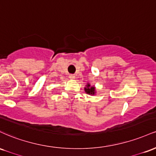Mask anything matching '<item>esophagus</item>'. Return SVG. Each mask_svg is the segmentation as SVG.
<instances>
[{"label": "esophagus", "instance_id": "esophagus-1", "mask_svg": "<svg viewBox=\"0 0 156 156\" xmlns=\"http://www.w3.org/2000/svg\"><path fill=\"white\" fill-rule=\"evenodd\" d=\"M69 79L73 80V79H75V78H76V76H75V75H73V74H71V75H69Z\"/></svg>", "mask_w": 156, "mask_h": 156}]
</instances>
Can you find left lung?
I'll return each mask as SVG.
<instances>
[{"label": "left lung", "mask_w": 156, "mask_h": 156, "mask_svg": "<svg viewBox=\"0 0 156 156\" xmlns=\"http://www.w3.org/2000/svg\"><path fill=\"white\" fill-rule=\"evenodd\" d=\"M84 91L87 94L89 95H95L96 94V89L94 86H91L90 83H87L86 85V87L84 88Z\"/></svg>", "instance_id": "8db88e82"}]
</instances>
